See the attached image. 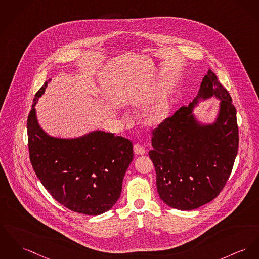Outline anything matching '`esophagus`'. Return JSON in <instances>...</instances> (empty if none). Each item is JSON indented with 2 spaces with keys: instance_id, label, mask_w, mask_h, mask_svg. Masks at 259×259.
Returning <instances> with one entry per match:
<instances>
[{
  "instance_id": "obj_1",
  "label": "esophagus",
  "mask_w": 259,
  "mask_h": 259,
  "mask_svg": "<svg viewBox=\"0 0 259 259\" xmlns=\"http://www.w3.org/2000/svg\"><path fill=\"white\" fill-rule=\"evenodd\" d=\"M134 151L137 155H143V154L146 153V150L144 149V147L140 143H136L134 145Z\"/></svg>"
}]
</instances>
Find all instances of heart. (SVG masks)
<instances>
[{"mask_svg": "<svg viewBox=\"0 0 259 259\" xmlns=\"http://www.w3.org/2000/svg\"><path fill=\"white\" fill-rule=\"evenodd\" d=\"M169 114V104L160 99L152 104L145 113V120L151 124H158L164 121Z\"/></svg>", "mask_w": 259, "mask_h": 259, "instance_id": "1", "label": "heart"}]
</instances>
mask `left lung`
<instances>
[{
    "instance_id": "obj_1",
    "label": "left lung",
    "mask_w": 259,
    "mask_h": 259,
    "mask_svg": "<svg viewBox=\"0 0 259 259\" xmlns=\"http://www.w3.org/2000/svg\"><path fill=\"white\" fill-rule=\"evenodd\" d=\"M215 97L220 112L212 124L193 114L199 101ZM239 146L237 112L226 88L209 69L197 96L153 131L149 151L160 198L170 207L192 210L218 196L231 175Z\"/></svg>"
}]
</instances>
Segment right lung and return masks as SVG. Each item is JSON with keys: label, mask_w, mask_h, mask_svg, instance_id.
Instances as JSON below:
<instances>
[{"label": "right lung", "mask_w": 259, "mask_h": 259, "mask_svg": "<svg viewBox=\"0 0 259 259\" xmlns=\"http://www.w3.org/2000/svg\"><path fill=\"white\" fill-rule=\"evenodd\" d=\"M50 80L35 94L27 119L30 162L56 201L77 213L100 215L121 196L122 180L134 158L133 143L102 131L75 138L45 133L38 123L35 106Z\"/></svg>", "instance_id": "right-lung-1"}]
</instances>
